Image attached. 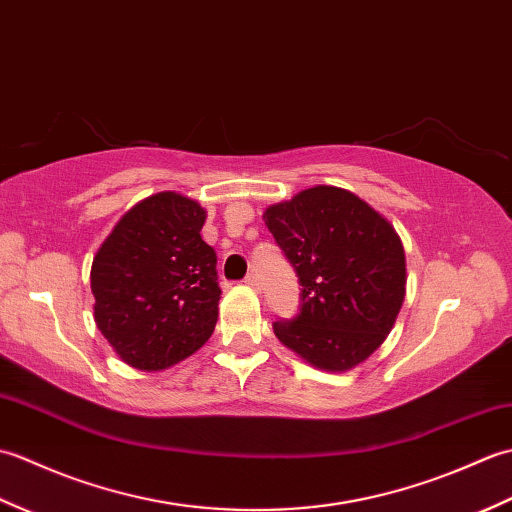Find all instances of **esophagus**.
<instances>
[{"instance_id":"esophagus-1","label":"esophagus","mask_w":512,"mask_h":512,"mask_svg":"<svg viewBox=\"0 0 512 512\" xmlns=\"http://www.w3.org/2000/svg\"><path fill=\"white\" fill-rule=\"evenodd\" d=\"M244 284H246L248 288H259V275L255 273V270H253V273H248V275H246Z\"/></svg>"}]
</instances>
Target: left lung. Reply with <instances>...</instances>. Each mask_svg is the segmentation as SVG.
<instances>
[{
	"label": "left lung",
	"mask_w": 512,
	"mask_h": 512,
	"mask_svg": "<svg viewBox=\"0 0 512 512\" xmlns=\"http://www.w3.org/2000/svg\"><path fill=\"white\" fill-rule=\"evenodd\" d=\"M299 277V312L275 321L277 339L328 372L363 363L385 341L405 301V250L358 195L312 187L264 213Z\"/></svg>",
	"instance_id": "left-lung-1"
}]
</instances>
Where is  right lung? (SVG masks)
<instances>
[{"label": "right lung", "instance_id": "right-lung-1", "mask_svg": "<svg viewBox=\"0 0 512 512\" xmlns=\"http://www.w3.org/2000/svg\"><path fill=\"white\" fill-rule=\"evenodd\" d=\"M198 202L165 191L138 202L92 262L94 319L127 365L158 372L209 341L217 323V255Z\"/></svg>", "mask_w": 512, "mask_h": 512}]
</instances>
